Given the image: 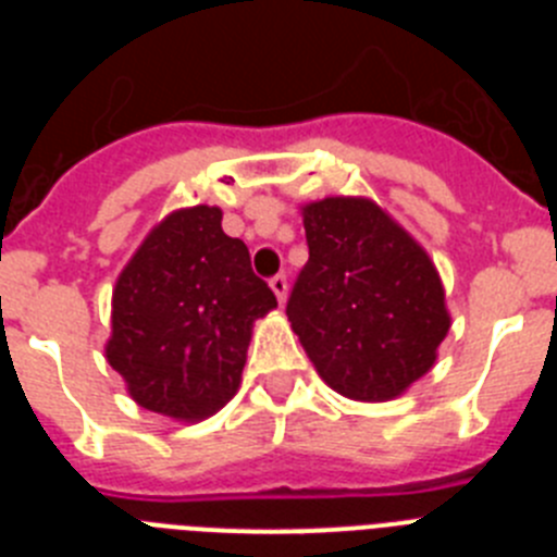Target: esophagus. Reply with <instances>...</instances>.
<instances>
[{
    "mask_svg": "<svg viewBox=\"0 0 557 557\" xmlns=\"http://www.w3.org/2000/svg\"><path fill=\"white\" fill-rule=\"evenodd\" d=\"M270 287H273V293H275V298H278V304H284V298H287V289H289L287 275H284V273L273 275V278H270Z\"/></svg>",
    "mask_w": 557,
    "mask_h": 557,
    "instance_id": "1",
    "label": "esophagus"
}]
</instances>
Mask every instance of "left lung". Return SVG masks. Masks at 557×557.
I'll return each instance as SVG.
<instances>
[{
	"instance_id": "left-lung-1",
	"label": "left lung",
	"mask_w": 557,
	"mask_h": 557,
	"mask_svg": "<svg viewBox=\"0 0 557 557\" xmlns=\"http://www.w3.org/2000/svg\"><path fill=\"white\" fill-rule=\"evenodd\" d=\"M309 262L287 298L293 332L329 387L385 401L424 376L449 332L424 248L362 198L304 209Z\"/></svg>"
}]
</instances>
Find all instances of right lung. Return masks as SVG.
<instances>
[{"label": "right lung", "instance_id": "add662e5", "mask_svg": "<svg viewBox=\"0 0 557 557\" xmlns=\"http://www.w3.org/2000/svg\"><path fill=\"white\" fill-rule=\"evenodd\" d=\"M214 206L175 211L122 270L106 357L145 410L181 421L218 412L239 387L250 326L275 295Z\"/></svg>", "mask_w": 557, "mask_h": 557}]
</instances>
